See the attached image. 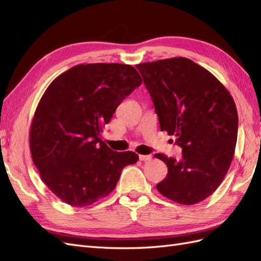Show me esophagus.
<instances>
[{
  "label": "esophagus",
  "mask_w": 261,
  "mask_h": 261,
  "mask_svg": "<svg viewBox=\"0 0 261 261\" xmlns=\"http://www.w3.org/2000/svg\"><path fill=\"white\" fill-rule=\"evenodd\" d=\"M151 159H152L151 155H145V154H140L139 155V160L140 161H149V160H151Z\"/></svg>",
  "instance_id": "esophagus-1"
}]
</instances>
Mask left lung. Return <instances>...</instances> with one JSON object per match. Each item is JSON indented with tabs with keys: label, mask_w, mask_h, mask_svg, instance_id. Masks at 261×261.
I'll return each mask as SVG.
<instances>
[{
	"label": "left lung",
	"mask_w": 261,
	"mask_h": 261,
	"mask_svg": "<svg viewBox=\"0 0 261 261\" xmlns=\"http://www.w3.org/2000/svg\"><path fill=\"white\" fill-rule=\"evenodd\" d=\"M153 101L161 130L176 137L181 159L154 154L168 167L156 189L167 198L195 204L220 186L233 160L239 116L225 87L186 58L136 65Z\"/></svg>",
	"instance_id": "left-lung-1"
}]
</instances>
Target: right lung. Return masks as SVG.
Segmentation results:
<instances>
[{
	"label": "right lung",
	"instance_id": "add662e5",
	"mask_svg": "<svg viewBox=\"0 0 261 261\" xmlns=\"http://www.w3.org/2000/svg\"><path fill=\"white\" fill-rule=\"evenodd\" d=\"M143 80L130 65L80 64L44 91L30 126L29 146L43 183L73 207H86L115 188L133 151L116 152L100 138L121 102Z\"/></svg>",
	"mask_w": 261,
	"mask_h": 261
}]
</instances>
